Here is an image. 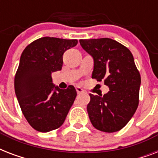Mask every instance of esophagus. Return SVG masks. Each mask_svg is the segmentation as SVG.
<instances>
[{
    "instance_id": "34e87169",
    "label": "esophagus",
    "mask_w": 158,
    "mask_h": 158,
    "mask_svg": "<svg viewBox=\"0 0 158 158\" xmlns=\"http://www.w3.org/2000/svg\"><path fill=\"white\" fill-rule=\"evenodd\" d=\"M76 91H77V94H81L84 93V89H82L80 87H76Z\"/></svg>"
}]
</instances>
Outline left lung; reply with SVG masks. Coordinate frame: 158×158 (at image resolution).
I'll return each mask as SVG.
<instances>
[{"label": "left lung", "instance_id": "left-lung-1", "mask_svg": "<svg viewBox=\"0 0 158 158\" xmlns=\"http://www.w3.org/2000/svg\"><path fill=\"white\" fill-rule=\"evenodd\" d=\"M80 45L94 58L92 78L104 79L107 94H90L87 110L92 125L97 130L113 133L124 128L139 106L141 77L132 53L110 38L81 39Z\"/></svg>", "mask_w": 158, "mask_h": 158}]
</instances>
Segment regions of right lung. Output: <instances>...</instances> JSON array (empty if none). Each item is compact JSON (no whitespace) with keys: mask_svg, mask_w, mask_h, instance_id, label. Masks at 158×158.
Wrapping results in <instances>:
<instances>
[{"mask_svg":"<svg viewBox=\"0 0 158 158\" xmlns=\"http://www.w3.org/2000/svg\"><path fill=\"white\" fill-rule=\"evenodd\" d=\"M77 43V39L44 37L33 41L21 54L15 91L24 117L39 132L60 127L74 103V87L60 89L55 86L52 73L61 69L62 56Z\"/></svg>","mask_w":158,"mask_h":158,"instance_id":"obj_1","label":"right lung"}]
</instances>
